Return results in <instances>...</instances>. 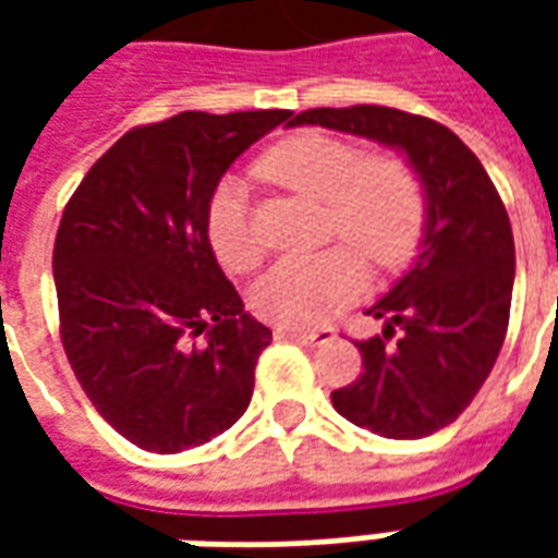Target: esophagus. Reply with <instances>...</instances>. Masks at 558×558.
Masks as SVG:
<instances>
[{
    "label": "esophagus",
    "mask_w": 558,
    "mask_h": 558,
    "mask_svg": "<svg viewBox=\"0 0 558 558\" xmlns=\"http://www.w3.org/2000/svg\"><path fill=\"white\" fill-rule=\"evenodd\" d=\"M275 335L278 338H290V340H299V343H307V347H316V343H326V340L335 338V331H328V328H287L280 326L275 328Z\"/></svg>",
    "instance_id": "esophagus-1"
}]
</instances>
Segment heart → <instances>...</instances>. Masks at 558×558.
Here are the masks:
<instances>
[{"instance_id": "1", "label": "heart", "mask_w": 558, "mask_h": 558, "mask_svg": "<svg viewBox=\"0 0 558 558\" xmlns=\"http://www.w3.org/2000/svg\"><path fill=\"white\" fill-rule=\"evenodd\" d=\"M259 170L328 206V230L362 251L376 268H400L424 235V191L407 160L364 158L350 140L307 131L268 148ZM208 242L230 271L259 259V239L242 182L227 179L208 203ZM367 268L351 247L314 256H283L254 283L251 304L268 323L319 326L362 295Z\"/></svg>"}]
</instances>
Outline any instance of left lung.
<instances>
[{
    "instance_id": "1",
    "label": "left lung",
    "mask_w": 558,
    "mask_h": 558,
    "mask_svg": "<svg viewBox=\"0 0 558 558\" xmlns=\"http://www.w3.org/2000/svg\"><path fill=\"white\" fill-rule=\"evenodd\" d=\"M319 125L398 148L424 191V235L410 271L367 311L383 338L359 343L364 374L331 391L335 410L386 439H421L466 410L502 350L514 290V235L472 148L433 119L391 107H316ZM399 335L395 344L387 340Z\"/></svg>"
}]
</instances>
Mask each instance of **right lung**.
Masks as SVG:
<instances>
[{
    "mask_svg": "<svg viewBox=\"0 0 558 558\" xmlns=\"http://www.w3.org/2000/svg\"><path fill=\"white\" fill-rule=\"evenodd\" d=\"M290 116L179 113L134 128L65 206L53 247L62 347L92 407L137 448H196L251 403L271 331L220 271L208 203L232 160Z\"/></svg>",
    "mask_w": 558,
    "mask_h": 558,
    "instance_id": "right-lung-1",
    "label": "right lung"
}]
</instances>
